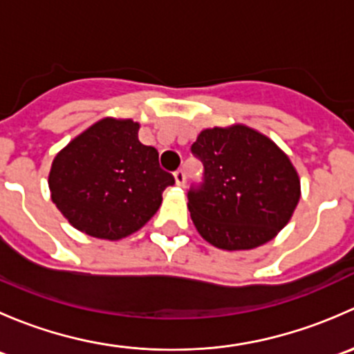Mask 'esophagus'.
Segmentation results:
<instances>
[{"label":"esophagus","mask_w":354,"mask_h":354,"mask_svg":"<svg viewBox=\"0 0 354 354\" xmlns=\"http://www.w3.org/2000/svg\"><path fill=\"white\" fill-rule=\"evenodd\" d=\"M174 180H176V185H185V181H187V176H185V171L183 169H178L176 173H174Z\"/></svg>","instance_id":"esophagus-1"}]
</instances>
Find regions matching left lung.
<instances>
[{
  "label": "left lung",
  "mask_w": 354,
  "mask_h": 354,
  "mask_svg": "<svg viewBox=\"0 0 354 354\" xmlns=\"http://www.w3.org/2000/svg\"><path fill=\"white\" fill-rule=\"evenodd\" d=\"M192 154L203 178L188 190V209L202 238L223 250H250L272 240L291 219L299 178L289 157L252 128H210Z\"/></svg>",
  "instance_id": "obj_1"
}]
</instances>
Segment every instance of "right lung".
Listing matches in <instances>:
<instances>
[{
    "instance_id": "add662e5",
    "label": "right lung",
    "mask_w": 354,
    "mask_h": 354,
    "mask_svg": "<svg viewBox=\"0 0 354 354\" xmlns=\"http://www.w3.org/2000/svg\"><path fill=\"white\" fill-rule=\"evenodd\" d=\"M171 185L156 149L138 140V123L111 118L71 140L49 173L53 202L71 226L104 240L140 230Z\"/></svg>"
}]
</instances>
